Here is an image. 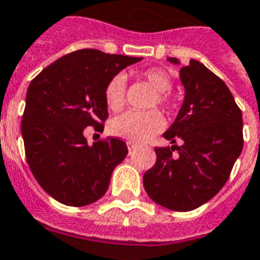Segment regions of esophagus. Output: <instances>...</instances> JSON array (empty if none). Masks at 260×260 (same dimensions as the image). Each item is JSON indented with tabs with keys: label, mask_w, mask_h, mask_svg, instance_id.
Instances as JSON below:
<instances>
[{
	"label": "esophagus",
	"mask_w": 260,
	"mask_h": 260,
	"mask_svg": "<svg viewBox=\"0 0 260 260\" xmlns=\"http://www.w3.org/2000/svg\"><path fill=\"white\" fill-rule=\"evenodd\" d=\"M126 146H128V150H134V149H135L136 147V143H134V142H128V143H126Z\"/></svg>",
	"instance_id": "esophagus-1"
}]
</instances>
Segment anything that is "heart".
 I'll list each match as a JSON object with an SVG mask.
<instances>
[{
	"label": "heart",
	"mask_w": 260,
	"mask_h": 260,
	"mask_svg": "<svg viewBox=\"0 0 260 260\" xmlns=\"http://www.w3.org/2000/svg\"><path fill=\"white\" fill-rule=\"evenodd\" d=\"M142 78L152 86L154 96L150 100V107L158 106L170 110L173 102L167 91L173 86V80L166 71L158 68L146 69ZM104 102L108 110L118 111L125 104V80L122 76H114L104 87ZM164 118L157 110L149 111H126L110 121L108 129L117 138L129 142H145L163 129Z\"/></svg>",
	"instance_id": "obj_1"
}]
</instances>
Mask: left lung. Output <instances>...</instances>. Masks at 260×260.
I'll return each instance as SVG.
<instances>
[{
	"label": "left lung",
	"instance_id": "8db88e82",
	"mask_svg": "<svg viewBox=\"0 0 260 260\" xmlns=\"http://www.w3.org/2000/svg\"><path fill=\"white\" fill-rule=\"evenodd\" d=\"M180 64L177 58H169ZM180 78L185 97L163 136L182 146L156 147V164L143 175V186L157 205L189 212L210 201L227 182L244 146L242 114L223 80L191 59ZM177 150V154L174 152Z\"/></svg>",
	"mask_w": 260,
	"mask_h": 260
}]
</instances>
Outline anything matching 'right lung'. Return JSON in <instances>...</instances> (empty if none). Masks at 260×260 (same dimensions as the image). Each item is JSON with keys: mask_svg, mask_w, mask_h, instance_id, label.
Instances as JSON below:
<instances>
[{"mask_svg": "<svg viewBox=\"0 0 260 260\" xmlns=\"http://www.w3.org/2000/svg\"><path fill=\"white\" fill-rule=\"evenodd\" d=\"M141 59L83 48L54 61L30 82L22 117L26 160L40 186L59 203L78 207L99 201L128 154L117 138L87 145L83 131L104 129V87Z\"/></svg>", "mask_w": 260, "mask_h": 260, "instance_id": "obj_1", "label": "right lung"}]
</instances>
